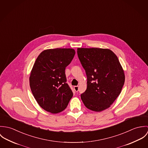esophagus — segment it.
Instances as JSON below:
<instances>
[{
	"label": "esophagus",
	"mask_w": 148,
	"mask_h": 148,
	"mask_svg": "<svg viewBox=\"0 0 148 148\" xmlns=\"http://www.w3.org/2000/svg\"><path fill=\"white\" fill-rule=\"evenodd\" d=\"M73 88H74V90L76 92H78V90H79V86H75Z\"/></svg>",
	"instance_id": "34e87169"
}]
</instances>
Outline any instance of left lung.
<instances>
[{"mask_svg": "<svg viewBox=\"0 0 148 148\" xmlns=\"http://www.w3.org/2000/svg\"><path fill=\"white\" fill-rule=\"evenodd\" d=\"M77 52L87 77V88L81 99L88 109L104 110L121 92L124 70L117 56L109 49L79 48Z\"/></svg>", "mask_w": 148, "mask_h": 148, "instance_id": "1", "label": "left lung"}]
</instances>
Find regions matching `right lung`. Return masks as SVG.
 <instances>
[{
    "mask_svg": "<svg viewBox=\"0 0 148 148\" xmlns=\"http://www.w3.org/2000/svg\"><path fill=\"white\" fill-rule=\"evenodd\" d=\"M75 51L56 48L43 51L31 72L29 85L38 104L51 113L62 112L73 96L66 83L65 68L71 63Z\"/></svg>",
    "mask_w": 148,
    "mask_h": 148,
    "instance_id": "1",
    "label": "right lung"
}]
</instances>
